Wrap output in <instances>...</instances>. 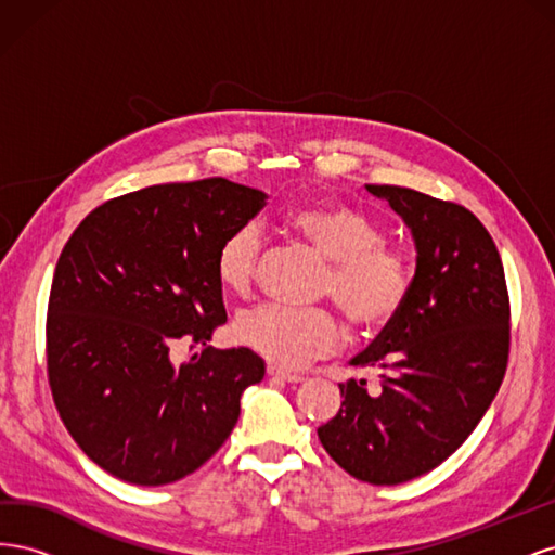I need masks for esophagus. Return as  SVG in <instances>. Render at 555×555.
I'll return each mask as SVG.
<instances>
[{"label":"esophagus","instance_id":"obj_1","mask_svg":"<svg viewBox=\"0 0 555 555\" xmlns=\"http://www.w3.org/2000/svg\"><path fill=\"white\" fill-rule=\"evenodd\" d=\"M268 377H275V379L289 382V384L304 382V375H298V373H287V371H282V367H275V365H268Z\"/></svg>","mask_w":555,"mask_h":555}]
</instances>
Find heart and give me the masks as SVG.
Returning a JSON list of instances; mask_svg holds the SVG:
<instances>
[{"label": "heart", "mask_w": 555, "mask_h": 555, "mask_svg": "<svg viewBox=\"0 0 555 555\" xmlns=\"http://www.w3.org/2000/svg\"><path fill=\"white\" fill-rule=\"evenodd\" d=\"M289 227L328 261L324 296L361 333L393 326L414 292V263L402 247L386 243V229L347 206H306L289 212ZM263 231L257 222L231 229L215 251L217 282L245 296L257 282ZM233 340L282 367L328 357L343 343V326L331 310L259 306L243 310L231 326Z\"/></svg>", "instance_id": "heart-1"}]
</instances>
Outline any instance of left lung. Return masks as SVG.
<instances>
[{"label": "left lung", "instance_id": "1", "mask_svg": "<svg viewBox=\"0 0 555 555\" xmlns=\"http://www.w3.org/2000/svg\"><path fill=\"white\" fill-rule=\"evenodd\" d=\"M416 243L410 304L351 359L379 373L340 384V412L317 435L345 473L393 486L456 451L493 402L509 361L512 308L500 251L475 212L396 184H367Z\"/></svg>", "mask_w": 555, "mask_h": 555}]
</instances>
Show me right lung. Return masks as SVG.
Wrapping results in <instances>:
<instances>
[{
  "label": "right lung",
  "mask_w": 555,
  "mask_h": 555,
  "mask_svg": "<svg viewBox=\"0 0 555 555\" xmlns=\"http://www.w3.org/2000/svg\"><path fill=\"white\" fill-rule=\"evenodd\" d=\"M266 194L224 178L108 198L62 247L46 314V371L76 444L113 477L162 486L194 473L231 435L263 379L249 349L206 343L227 322L215 251ZM176 344H204L173 369Z\"/></svg>",
  "instance_id": "add662e5"
}]
</instances>
